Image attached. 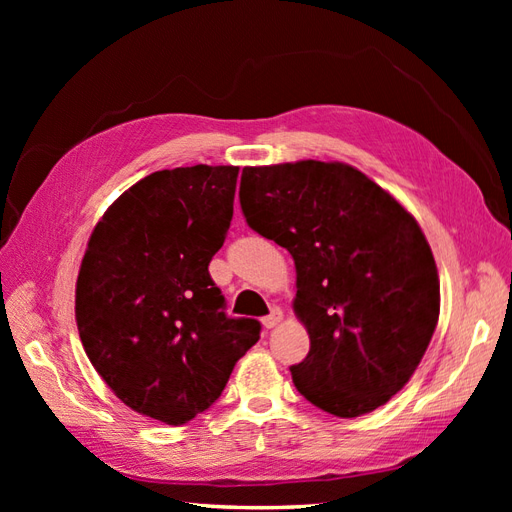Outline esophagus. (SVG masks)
I'll use <instances>...</instances> for the list:
<instances>
[{"label": "esophagus", "mask_w": 512, "mask_h": 512, "mask_svg": "<svg viewBox=\"0 0 512 512\" xmlns=\"http://www.w3.org/2000/svg\"><path fill=\"white\" fill-rule=\"evenodd\" d=\"M280 322H282V309H280V307H273V309H271V314L262 318V324H265L267 329L277 327V324H280Z\"/></svg>", "instance_id": "esophagus-1"}]
</instances>
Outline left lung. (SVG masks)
<instances>
[{"instance_id":"8db88e82","label":"left lung","mask_w":512,"mask_h":512,"mask_svg":"<svg viewBox=\"0 0 512 512\" xmlns=\"http://www.w3.org/2000/svg\"><path fill=\"white\" fill-rule=\"evenodd\" d=\"M241 209L297 267L294 314L309 352L290 367L316 408L354 418L412 378L436 331L440 280L421 226L342 162L245 166Z\"/></svg>"}]
</instances>
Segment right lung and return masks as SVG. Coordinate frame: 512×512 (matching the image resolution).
I'll list each match as a JSON object with an SVG mask.
<instances>
[{
    "label": "right lung",
    "instance_id": "1",
    "mask_svg": "<svg viewBox=\"0 0 512 512\" xmlns=\"http://www.w3.org/2000/svg\"><path fill=\"white\" fill-rule=\"evenodd\" d=\"M239 166H181L134 183L91 232L76 327L91 365L138 414L183 425L224 391L260 339L228 318L209 262L232 220Z\"/></svg>",
    "mask_w": 512,
    "mask_h": 512
}]
</instances>
